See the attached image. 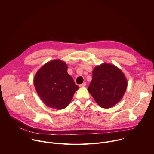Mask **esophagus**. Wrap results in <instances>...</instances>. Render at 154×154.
Here are the masks:
<instances>
[{"label":"esophagus","instance_id":"34e87169","mask_svg":"<svg viewBox=\"0 0 154 154\" xmlns=\"http://www.w3.org/2000/svg\"><path fill=\"white\" fill-rule=\"evenodd\" d=\"M86 85V82H84V83H83L82 84L80 85V87H83V86H85Z\"/></svg>","mask_w":154,"mask_h":154}]
</instances>
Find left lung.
I'll return each mask as SVG.
<instances>
[{"label":"left lung","mask_w":154,"mask_h":154,"mask_svg":"<svg viewBox=\"0 0 154 154\" xmlns=\"http://www.w3.org/2000/svg\"><path fill=\"white\" fill-rule=\"evenodd\" d=\"M127 86V79L121 69L115 65L103 63L93 69L88 90L99 106L109 108L122 98Z\"/></svg>","instance_id":"left-lung-1"}]
</instances>
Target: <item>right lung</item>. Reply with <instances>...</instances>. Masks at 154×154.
<instances>
[{
    "instance_id": "1",
    "label": "right lung",
    "mask_w": 154,
    "mask_h": 154,
    "mask_svg": "<svg viewBox=\"0 0 154 154\" xmlns=\"http://www.w3.org/2000/svg\"><path fill=\"white\" fill-rule=\"evenodd\" d=\"M67 70L64 61L54 60L42 66L35 75L36 92L43 103L50 108H65L79 88Z\"/></svg>"
}]
</instances>
